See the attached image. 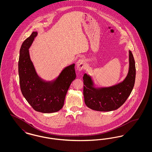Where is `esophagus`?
<instances>
[{"label":"esophagus","mask_w":152,"mask_h":152,"mask_svg":"<svg viewBox=\"0 0 152 152\" xmlns=\"http://www.w3.org/2000/svg\"><path fill=\"white\" fill-rule=\"evenodd\" d=\"M76 66L79 71L83 70L86 66V61L84 59H79L76 63Z\"/></svg>","instance_id":"esophagus-1"}]
</instances>
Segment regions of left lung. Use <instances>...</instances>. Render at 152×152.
<instances>
[{
    "mask_svg": "<svg viewBox=\"0 0 152 152\" xmlns=\"http://www.w3.org/2000/svg\"><path fill=\"white\" fill-rule=\"evenodd\" d=\"M129 70L125 79L116 85L108 87H94L92 77L83 76L84 101L92 110L109 112L120 108L129 96L136 79L135 61L132 52L129 51Z\"/></svg>",
    "mask_w": 152,
    "mask_h": 152,
    "instance_id": "obj_1",
    "label": "left lung"
}]
</instances>
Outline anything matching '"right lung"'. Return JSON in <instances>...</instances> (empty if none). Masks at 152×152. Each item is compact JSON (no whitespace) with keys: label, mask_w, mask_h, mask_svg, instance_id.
Returning <instances> with one entry per match:
<instances>
[{"label":"right lung","mask_w":152,"mask_h":152,"mask_svg":"<svg viewBox=\"0 0 152 152\" xmlns=\"http://www.w3.org/2000/svg\"><path fill=\"white\" fill-rule=\"evenodd\" d=\"M37 32H33L22 44L18 63L22 94L34 110L50 113L63 108L65 96L76 75L75 64L64 68L56 79L45 81L37 74L31 60L29 48Z\"/></svg>","instance_id":"1"}]
</instances>
